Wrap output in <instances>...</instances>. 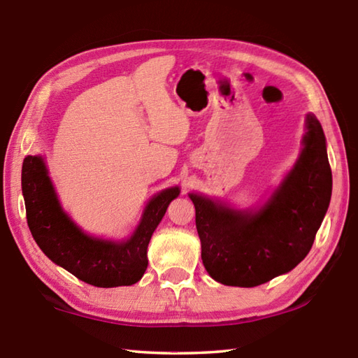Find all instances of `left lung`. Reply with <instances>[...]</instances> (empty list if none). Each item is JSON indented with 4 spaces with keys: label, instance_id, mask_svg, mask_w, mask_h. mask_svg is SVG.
I'll return each mask as SVG.
<instances>
[{
    "label": "left lung",
    "instance_id": "8db88e82",
    "mask_svg": "<svg viewBox=\"0 0 358 358\" xmlns=\"http://www.w3.org/2000/svg\"><path fill=\"white\" fill-rule=\"evenodd\" d=\"M303 152L259 211H236L222 201L189 194L201 242V261L214 281L256 287L289 273L309 255L332 195L326 138L312 113Z\"/></svg>",
    "mask_w": 358,
    "mask_h": 358
}]
</instances>
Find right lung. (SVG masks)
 Here are the masks:
<instances>
[{
    "mask_svg": "<svg viewBox=\"0 0 358 358\" xmlns=\"http://www.w3.org/2000/svg\"><path fill=\"white\" fill-rule=\"evenodd\" d=\"M21 189L27 225L34 241L54 264L94 287L131 285L147 268V247L169 203L178 197V186L157 194L144 209L143 219L129 241L96 239L63 211L41 157L27 155L21 171Z\"/></svg>",
    "mask_w": 358,
    "mask_h": 358,
    "instance_id": "1",
    "label": "right lung"
}]
</instances>
